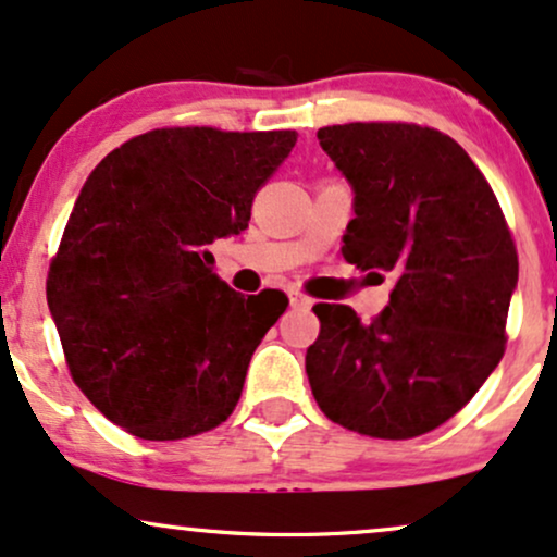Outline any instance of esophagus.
<instances>
[{
    "mask_svg": "<svg viewBox=\"0 0 557 557\" xmlns=\"http://www.w3.org/2000/svg\"><path fill=\"white\" fill-rule=\"evenodd\" d=\"M289 305H292V307H299V310H305V307L312 305V299L307 297V294L299 292V289H292V292H289Z\"/></svg>",
    "mask_w": 557,
    "mask_h": 557,
    "instance_id": "esophagus-1",
    "label": "esophagus"
}]
</instances>
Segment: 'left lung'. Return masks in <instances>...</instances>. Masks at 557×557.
<instances>
[{
	"label": "left lung",
	"mask_w": 557,
	"mask_h": 557,
	"mask_svg": "<svg viewBox=\"0 0 557 557\" xmlns=\"http://www.w3.org/2000/svg\"><path fill=\"white\" fill-rule=\"evenodd\" d=\"M355 189L344 258L394 273L388 307L359 323L346 305L312 307L305 368L331 422L409 441L469 404L506 351L519 255L485 174L454 137L409 122L320 127Z\"/></svg>",
	"instance_id": "left-lung-1"
}]
</instances>
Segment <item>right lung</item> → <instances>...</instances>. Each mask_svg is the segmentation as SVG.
<instances>
[{
    "label": "right lung",
    "mask_w": 557,
    "mask_h": 557,
    "mask_svg": "<svg viewBox=\"0 0 557 557\" xmlns=\"http://www.w3.org/2000/svg\"><path fill=\"white\" fill-rule=\"evenodd\" d=\"M294 129L161 127L90 172L46 299L77 388L143 441H182L226 422L284 292L242 297L208 245L239 234L258 189L292 153Z\"/></svg>",
    "instance_id": "add662e5"
}]
</instances>
